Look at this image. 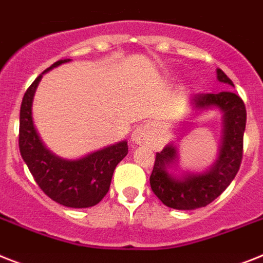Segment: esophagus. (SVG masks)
I'll return each instance as SVG.
<instances>
[{
	"instance_id": "esophagus-1",
	"label": "esophagus",
	"mask_w": 263,
	"mask_h": 263,
	"mask_svg": "<svg viewBox=\"0 0 263 263\" xmlns=\"http://www.w3.org/2000/svg\"><path fill=\"white\" fill-rule=\"evenodd\" d=\"M132 141L137 145H147L153 141V126L152 125H140L133 132Z\"/></svg>"
}]
</instances>
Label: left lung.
Returning <instances> with one entry per match:
<instances>
[{"mask_svg":"<svg viewBox=\"0 0 263 263\" xmlns=\"http://www.w3.org/2000/svg\"><path fill=\"white\" fill-rule=\"evenodd\" d=\"M218 80L234 86L222 69L218 68ZM192 106L197 110L218 107L223 111V142L219 157L210 171L183 177H172L166 172L177 153L173 145H168L156 155L151 175V186L156 196L175 210H196L214 201L230 185L239 171L243 157V134L246 127V107L243 101L231 91L218 94H197L192 98Z\"/></svg>","mask_w":263,"mask_h":263,"instance_id":"obj_1","label":"left lung"}]
</instances>
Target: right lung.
Wrapping results in <instances>:
<instances>
[{"instance_id":"1","label":"right lung","mask_w":263,"mask_h":263,"mask_svg":"<svg viewBox=\"0 0 263 263\" xmlns=\"http://www.w3.org/2000/svg\"><path fill=\"white\" fill-rule=\"evenodd\" d=\"M67 62L69 59L59 60L44 72ZM43 73L24 94L20 108V153L34 181L52 200L71 208L92 207L108 192L114 169L127 155V142L103 147L79 160H64L51 153L41 142L32 119V101Z\"/></svg>"}]
</instances>
